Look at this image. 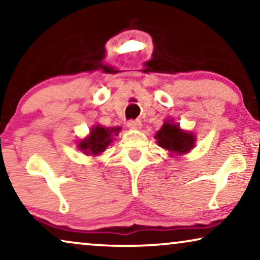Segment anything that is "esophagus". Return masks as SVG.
Segmentation results:
<instances>
[{"label": "esophagus", "instance_id": "34e87169", "mask_svg": "<svg viewBox=\"0 0 260 260\" xmlns=\"http://www.w3.org/2000/svg\"><path fill=\"white\" fill-rule=\"evenodd\" d=\"M141 125L142 123L140 119H131L127 122V126H129L130 129H140Z\"/></svg>", "mask_w": 260, "mask_h": 260}]
</instances>
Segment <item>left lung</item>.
Wrapping results in <instances>:
<instances>
[{
	"label": "left lung",
	"instance_id": "8db88e82",
	"mask_svg": "<svg viewBox=\"0 0 260 260\" xmlns=\"http://www.w3.org/2000/svg\"><path fill=\"white\" fill-rule=\"evenodd\" d=\"M155 138L159 147L173 154H186L194 148L195 143L194 135L181 130L179 124L173 123V119L166 120Z\"/></svg>",
	"mask_w": 260,
	"mask_h": 260
}]
</instances>
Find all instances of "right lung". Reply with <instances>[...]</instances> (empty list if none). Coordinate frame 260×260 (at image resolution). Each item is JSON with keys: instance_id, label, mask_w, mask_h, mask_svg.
Here are the masks:
<instances>
[{"instance_id": "add662e5", "label": "right lung", "mask_w": 260, "mask_h": 260, "mask_svg": "<svg viewBox=\"0 0 260 260\" xmlns=\"http://www.w3.org/2000/svg\"><path fill=\"white\" fill-rule=\"evenodd\" d=\"M119 130L120 127H103L102 125H95L93 129H91L90 136L84 138L78 147L87 155H101L112 142V137L118 135Z\"/></svg>"}]
</instances>
